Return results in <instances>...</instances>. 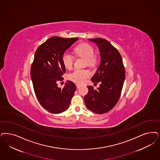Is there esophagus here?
Returning <instances> with one entry per match:
<instances>
[{
  "label": "esophagus",
  "mask_w": 160,
  "mask_h": 160,
  "mask_svg": "<svg viewBox=\"0 0 160 160\" xmlns=\"http://www.w3.org/2000/svg\"><path fill=\"white\" fill-rule=\"evenodd\" d=\"M80 86H81V85H80V84H76V88H79Z\"/></svg>",
  "instance_id": "34e87169"
}]
</instances>
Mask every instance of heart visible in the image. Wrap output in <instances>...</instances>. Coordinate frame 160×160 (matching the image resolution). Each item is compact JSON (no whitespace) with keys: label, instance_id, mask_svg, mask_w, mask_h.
<instances>
[{"label":"heart","instance_id":"obj_1","mask_svg":"<svg viewBox=\"0 0 160 160\" xmlns=\"http://www.w3.org/2000/svg\"><path fill=\"white\" fill-rule=\"evenodd\" d=\"M76 55L78 57L84 58L86 60L85 64L88 66L93 67L98 62V56L94 54L93 47L88 43H83L78 45L74 49ZM62 62L65 68L70 70L72 67L74 57L71 54L66 52L62 55ZM90 76V72L86 69H75L70 73L68 78L74 83L82 84L84 83Z\"/></svg>","mask_w":160,"mask_h":160}]
</instances>
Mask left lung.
I'll return each mask as SVG.
<instances>
[{
    "label": "left lung",
    "instance_id": "left-lung-1",
    "mask_svg": "<svg viewBox=\"0 0 160 160\" xmlns=\"http://www.w3.org/2000/svg\"><path fill=\"white\" fill-rule=\"evenodd\" d=\"M89 40L98 45L101 57L100 66L91 80L100 84L96 90L88 86V92L84 96V102L89 110L103 114L112 110L120 98L125 78V67L119 52L108 41L103 38Z\"/></svg>",
    "mask_w": 160,
    "mask_h": 160
}]
</instances>
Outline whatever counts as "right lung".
Masks as SVG:
<instances>
[{"label":"right lung","mask_w":160,"mask_h":160,"mask_svg":"<svg viewBox=\"0 0 160 160\" xmlns=\"http://www.w3.org/2000/svg\"><path fill=\"white\" fill-rule=\"evenodd\" d=\"M78 39L52 37L35 51L31 67L33 89L40 105L51 113L66 110L76 91V86L71 81H67L62 88L58 87L57 82L63 80L66 72L62 55Z\"/></svg>","instance_id":"right-lung-1"}]
</instances>
